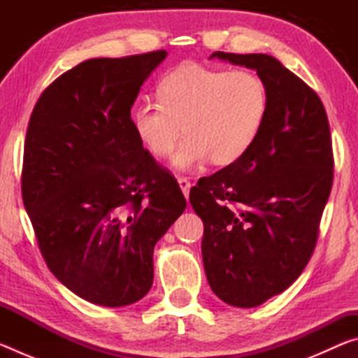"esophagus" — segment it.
<instances>
[{
  "instance_id": "1",
  "label": "esophagus",
  "mask_w": 358,
  "mask_h": 358,
  "mask_svg": "<svg viewBox=\"0 0 358 358\" xmlns=\"http://www.w3.org/2000/svg\"><path fill=\"white\" fill-rule=\"evenodd\" d=\"M178 185H180V189L183 192V196L187 199L189 197V189H191V181L187 180L186 177H180L178 178Z\"/></svg>"
}]
</instances>
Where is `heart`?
Returning <instances> with one entry per match:
<instances>
[{"instance_id": "obj_1", "label": "heart", "mask_w": 358, "mask_h": 358, "mask_svg": "<svg viewBox=\"0 0 358 358\" xmlns=\"http://www.w3.org/2000/svg\"><path fill=\"white\" fill-rule=\"evenodd\" d=\"M157 102L131 113L132 131L155 157L173 150L183 124L185 138L172 156L178 171L210 159L215 166L240 161L257 141L268 117V93L251 71H224L183 63L157 85Z\"/></svg>"}]
</instances>
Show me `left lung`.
Wrapping results in <instances>:
<instances>
[{
    "instance_id": "obj_1",
    "label": "left lung",
    "mask_w": 358,
    "mask_h": 358,
    "mask_svg": "<svg viewBox=\"0 0 358 358\" xmlns=\"http://www.w3.org/2000/svg\"><path fill=\"white\" fill-rule=\"evenodd\" d=\"M210 58L254 69L268 93V117L251 150L189 192L203 221L211 290L227 305L254 308L286 290L311 259L333 183L330 126L316 92L276 58Z\"/></svg>"
}]
</instances>
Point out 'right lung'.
Instances as JSON below:
<instances>
[{
    "label": "right lung",
    "mask_w": 358,
    "mask_h": 358,
    "mask_svg": "<svg viewBox=\"0 0 358 358\" xmlns=\"http://www.w3.org/2000/svg\"><path fill=\"white\" fill-rule=\"evenodd\" d=\"M166 50L92 58L48 85L29 118L22 196L57 280L90 303H136L153 250L186 208L132 131L131 108Z\"/></svg>",
    "instance_id": "right-lung-1"
}]
</instances>
